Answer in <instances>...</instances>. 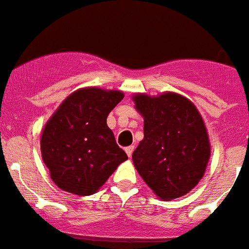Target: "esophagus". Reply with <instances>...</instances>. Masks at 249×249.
Returning a JSON list of instances; mask_svg holds the SVG:
<instances>
[{
	"label": "esophagus",
	"instance_id": "obj_1",
	"mask_svg": "<svg viewBox=\"0 0 249 249\" xmlns=\"http://www.w3.org/2000/svg\"><path fill=\"white\" fill-rule=\"evenodd\" d=\"M133 150H135V146H128V147H126V153H127V155H128V158L132 157Z\"/></svg>",
	"mask_w": 249,
	"mask_h": 249
}]
</instances>
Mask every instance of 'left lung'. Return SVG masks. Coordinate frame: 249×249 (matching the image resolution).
Returning <instances> with one entry per match:
<instances>
[{"label": "left lung", "instance_id": "1", "mask_svg": "<svg viewBox=\"0 0 249 249\" xmlns=\"http://www.w3.org/2000/svg\"><path fill=\"white\" fill-rule=\"evenodd\" d=\"M143 117V140L132 154L135 168L159 198L188 194L205 174L210 141L195 104L176 92L133 95Z\"/></svg>", "mask_w": 249, "mask_h": 249}]
</instances>
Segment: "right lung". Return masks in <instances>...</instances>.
<instances>
[{"label":"right lung","instance_id":"add662e5","mask_svg":"<svg viewBox=\"0 0 249 249\" xmlns=\"http://www.w3.org/2000/svg\"><path fill=\"white\" fill-rule=\"evenodd\" d=\"M123 96L118 90H76L46 123L40 151L49 176L61 190L77 196L95 194L128 159L107 126V117Z\"/></svg>","mask_w":249,"mask_h":249}]
</instances>
